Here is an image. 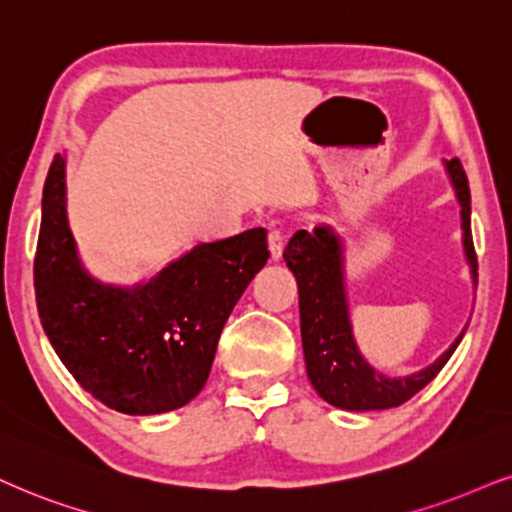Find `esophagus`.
<instances>
[{
    "label": "esophagus",
    "mask_w": 512,
    "mask_h": 512,
    "mask_svg": "<svg viewBox=\"0 0 512 512\" xmlns=\"http://www.w3.org/2000/svg\"><path fill=\"white\" fill-rule=\"evenodd\" d=\"M268 246H270V256H273V261H280L282 251H285V237H282L280 230L268 232Z\"/></svg>",
    "instance_id": "34e87169"
}]
</instances>
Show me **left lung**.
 <instances>
[{"label":"left lung","mask_w":512,"mask_h":512,"mask_svg":"<svg viewBox=\"0 0 512 512\" xmlns=\"http://www.w3.org/2000/svg\"><path fill=\"white\" fill-rule=\"evenodd\" d=\"M451 185L456 189L463 220V249L468 258L472 282L477 287V256L470 230V187L468 175L458 159L444 161ZM287 268L299 285L301 342H304L306 372L313 389L330 406L344 410H384L396 408L427 387L446 361L458 349L468 325L453 339L437 361L403 377L382 375L372 368L353 339L349 301L344 285V244L330 225L299 230L285 249Z\"/></svg>","instance_id":"obj_1"}]
</instances>
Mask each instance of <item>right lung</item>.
Listing matches in <instances>:
<instances>
[{
	"label": "right lung",
	"mask_w": 512,
	"mask_h": 512,
	"mask_svg": "<svg viewBox=\"0 0 512 512\" xmlns=\"http://www.w3.org/2000/svg\"><path fill=\"white\" fill-rule=\"evenodd\" d=\"M268 232L197 244L132 287L99 282L80 263L66 213V159L42 192L35 296L56 356L85 391L125 415L182 408L204 389L232 308L266 266Z\"/></svg>",
	"instance_id": "1"
}]
</instances>
